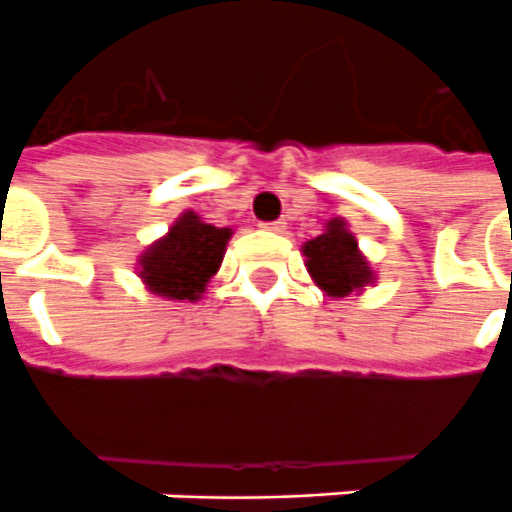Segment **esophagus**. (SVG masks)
<instances>
[{
  "label": "esophagus",
  "mask_w": 512,
  "mask_h": 512,
  "mask_svg": "<svg viewBox=\"0 0 512 512\" xmlns=\"http://www.w3.org/2000/svg\"><path fill=\"white\" fill-rule=\"evenodd\" d=\"M263 230H271V233H285V227H287V222L285 219H276V222H263Z\"/></svg>",
  "instance_id": "1"
}]
</instances>
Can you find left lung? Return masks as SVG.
Returning <instances> with one entry per match:
<instances>
[{
	"label": "left lung",
	"instance_id": "1",
	"mask_svg": "<svg viewBox=\"0 0 512 512\" xmlns=\"http://www.w3.org/2000/svg\"><path fill=\"white\" fill-rule=\"evenodd\" d=\"M304 255L309 274L328 295L344 298L372 285V268L361 255L358 241L347 230L344 219H331L323 236L306 241Z\"/></svg>",
	"mask_w": 512,
	"mask_h": 512
}]
</instances>
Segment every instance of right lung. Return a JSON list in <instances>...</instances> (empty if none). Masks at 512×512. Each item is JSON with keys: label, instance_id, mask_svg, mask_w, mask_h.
Instances as JSON below:
<instances>
[{"label": "right lung", "instance_id": "1", "mask_svg": "<svg viewBox=\"0 0 512 512\" xmlns=\"http://www.w3.org/2000/svg\"><path fill=\"white\" fill-rule=\"evenodd\" d=\"M230 236V227L206 225L195 211H187L168 236L140 255V279L151 293L173 301H198L219 271Z\"/></svg>", "mask_w": 512, "mask_h": 512}]
</instances>
